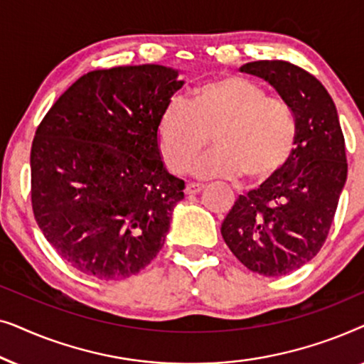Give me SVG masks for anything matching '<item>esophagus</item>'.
Segmentation results:
<instances>
[{
  "mask_svg": "<svg viewBox=\"0 0 364 364\" xmlns=\"http://www.w3.org/2000/svg\"><path fill=\"white\" fill-rule=\"evenodd\" d=\"M203 191V186L202 183H193V182H191V183H187V187H186V193H200Z\"/></svg>",
  "mask_w": 364,
  "mask_h": 364,
  "instance_id": "obj_1",
  "label": "esophagus"
}]
</instances>
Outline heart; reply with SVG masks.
<instances>
[{
  "instance_id": "obj_1",
  "label": "heart",
  "mask_w": 364,
  "mask_h": 364,
  "mask_svg": "<svg viewBox=\"0 0 364 364\" xmlns=\"http://www.w3.org/2000/svg\"><path fill=\"white\" fill-rule=\"evenodd\" d=\"M159 144L168 171L186 173L213 136L215 151L193 167L202 178L262 183L275 177L296 146L295 114L285 101L268 97L260 84L222 76L197 86L188 102L172 99L159 119Z\"/></svg>"
}]
</instances>
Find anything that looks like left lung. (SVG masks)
Listing matches in <instances>:
<instances>
[{"label":"left lung","instance_id":"8db88e82","mask_svg":"<svg viewBox=\"0 0 364 364\" xmlns=\"http://www.w3.org/2000/svg\"><path fill=\"white\" fill-rule=\"evenodd\" d=\"M240 71L277 89L295 114L298 137L283 171L238 196L220 232L248 270L282 277L310 262L326 240L346 182L345 137L331 96L305 69L255 61Z\"/></svg>","mask_w":364,"mask_h":364}]
</instances>
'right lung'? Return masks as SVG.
<instances>
[{"label":"right lung","instance_id":"right-lung-1","mask_svg":"<svg viewBox=\"0 0 364 364\" xmlns=\"http://www.w3.org/2000/svg\"><path fill=\"white\" fill-rule=\"evenodd\" d=\"M159 64L84 74L53 104L31 146L38 227L76 270L136 275L161 250L186 183L164 167L159 119L182 87Z\"/></svg>","mask_w":364,"mask_h":364}]
</instances>
